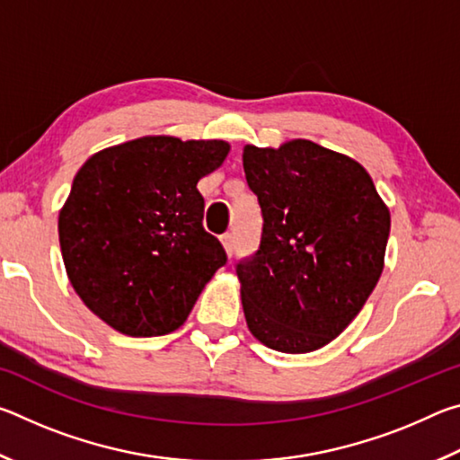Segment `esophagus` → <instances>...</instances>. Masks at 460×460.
<instances>
[{
	"mask_svg": "<svg viewBox=\"0 0 460 460\" xmlns=\"http://www.w3.org/2000/svg\"><path fill=\"white\" fill-rule=\"evenodd\" d=\"M221 241H223L225 252H227V255L231 258L233 252H235V235H233V233H225V235L221 237Z\"/></svg>",
	"mask_w": 460,
	"mask_h": 460,
	"instance_id": "34e87169",
	"label": "esophagus"
}]
</instances>
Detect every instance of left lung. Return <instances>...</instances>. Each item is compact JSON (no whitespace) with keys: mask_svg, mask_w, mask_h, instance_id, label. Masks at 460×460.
Masks as SVG:
<instances>
[{"mask_svg":"<svg viewBox=\"0 0 460 460\" xmlns=\"http://www.w3.org/2000/svg\"><path fill=\"white\" fill-rule=\"evenodd\" d=\"M243 170L263 219L258 252L235 266L247 326L276 351H314L377 286L389 211L361 164L308 139L245 146Z\"/></svg>","mask_w":460,"mask_h":460,"instance_id":"left-lung-1","label":"left lung"}]
</instances>
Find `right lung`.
<instances>
[{
    "label": "right lung",
    "mask_w": 460,
    "mask_h": 460,
    "mask_svg": "<svg viewBox=\"0 0 460 460\" xmlns=\"http://www.w3.org/2000/svg\"><path fill=\"white\" fill-rule=\"evenodd\" d=\"M221 139L147 136L99 152L76 172L58 217L62 260L91 313L129 337L176 331L227 253L202 227V176Z\"/></svg>",
    "instance_id": "1"
}]
</instances>
